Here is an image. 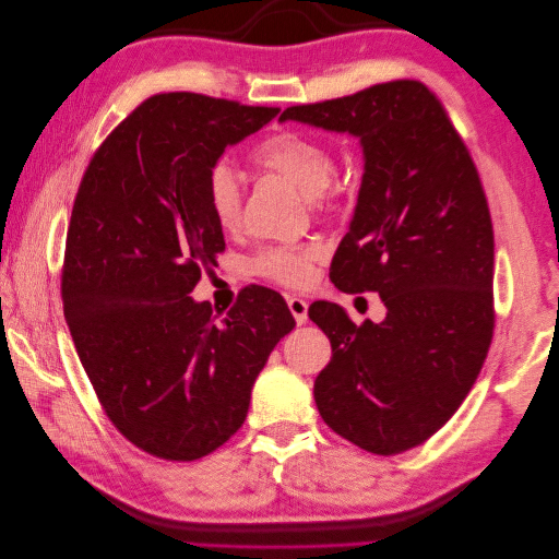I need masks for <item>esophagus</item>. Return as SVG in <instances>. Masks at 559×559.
<instances>
[{
  "label": "esophagus",
  "instance_id": "34e87169",
  "mask_svg": "<svg viewBox=\"0 0 559 559\" xmlns=\"http://www.w3.org/2000/svg\"><path fill=\"white\" fill-rule=\"evenodd\" d=\"M286 306H289V310L296 319V324H306V321H308V300H302L298 296H289V298H286Z\"/></svg>",
  "mask_w": 559,
  "mask_h": 559
}]
</instances>
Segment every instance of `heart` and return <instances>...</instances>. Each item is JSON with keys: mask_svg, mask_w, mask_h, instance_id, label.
<instances>
[{"mask_svg": "<svg viewBox=\"0 0 559 559\" xmlns=\"http://www.w3.org/2000/svg\"><path fill=\"white\" fill-rule=\"evenodd\" d=\"M251 163L263 173L277 175L314 200L317 207H329L337 198L333 183L335 160L331 148L298 130H277L267 134L251 151ZM240 183L228 165H216L207 177V207L222 230H233L240 222ZM317 249L312 247H280L267 249L253 261L257 275L289 286L306 289L314 277Z\"/></svg>", "mask_w": 559, "mask_h": 559, "instance_id": "b5f03b06", "label": "heart"}]
</instances>
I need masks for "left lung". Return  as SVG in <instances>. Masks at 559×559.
Listing matches in <instances>:
<instances>
[{"mask_svg":"<svg viewBox=\"0 0 559 559\" xmlns=\"http://www.w3.org/2000/svg\"><path fill=\"white\" fill-rule=\"evenodd\" d=\"M280 121L361 142V189L331 282L378 292L386 317L357 326L335 302H312L333 352L314 401L349 443L405 452L456 413L492 343L495 233L478 170L438 97L411 79L289 107Z\"/></svg>","mask_w":559,"mask_h":559,"instance_id":"1","label":"left lung"}]
</instances>
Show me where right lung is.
<instances>
[{
    "label": "right lung",
    "instance_id": "right-lung-1",
    "mask_svg": "<svg viewBox=\"0 0 559 559\" xmlns=\"http://www.w3.org/2000/svg\"><path fill=\"white\" fill-rule=\"evenodd\" d=\"M280 114L198 93L144 99L95 151L67 228L62 306L83 370L132 445L193 462L242 427L251 386L296 321L249 286L224 314L189 294L226 249L207 177Z\"/></svg>",
    "mask_w": 559,
    "mask_h": 559
}]
</instances>
